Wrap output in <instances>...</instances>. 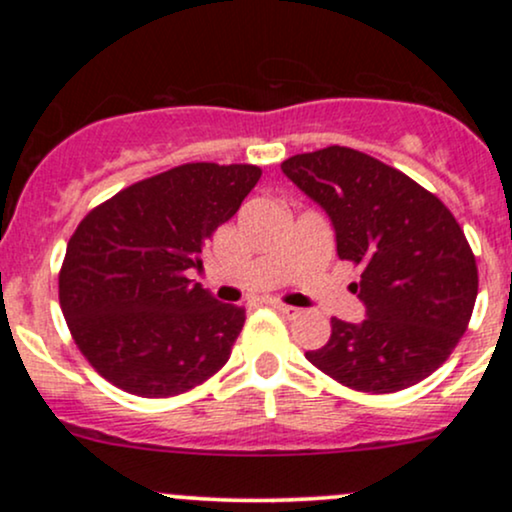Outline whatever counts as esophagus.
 Returning a JSON list of instances; mask_svg holds the SVG:
<instances>
[{"mask_svg": "<svg viewBox=\"0 0 512 512\" xmlns=\"http://www.w3.org/2000/svg\"><path fill=\"white\" fill-rule=\"evenodd\" d=\"M272 308L276 310V313H281L284 317H296L301 310L293 308V305H286V303H279V301H272Z\"/></svg>", "mask_w": 512, "mask_h": 512, "instance_id": "1", "label": "esophagus"}]
</instances>
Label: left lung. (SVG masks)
I'll use <instances>...</instances> for the list:
<instances>
[{
    "label": "left lung",
    "mask_w": 512,
    "mask_h": 512,
    "mask_svg": "<svg viewBox=\"0 0 512 512\" xmlns=\"http://www.w3.org/2000/svg\"><path fill=\"white\" fill-rule=\"evenodd\" d=\"M281 170L330 216L361 322L334 317L330 342L305 351L346 387L385 395L428 378L452 354L477 301V262L460 223L436 195L378 158L327 146Z\"/></svg>",
    "instance_id": "8db88e82"
}]
</instances>
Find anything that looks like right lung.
Instances as JSON below:
<instances>
[{"instance_id":"1","label":"right lung","mask_w":512,"mask_h":512,"mask_svg":"<svg viewBox=\"0 0 512 512\" xmlns=\"http://www.w3.org/2000/svg\"><path fill=\"white\" fill-rule=\"evenodd\" d=\"M257 166L185 163L134 182L79 223L60 272V305L81 354L108 383L173 397L231 356L245 310L187 279L211 233L260 180Z\"/></svg>"}]
</instances>
